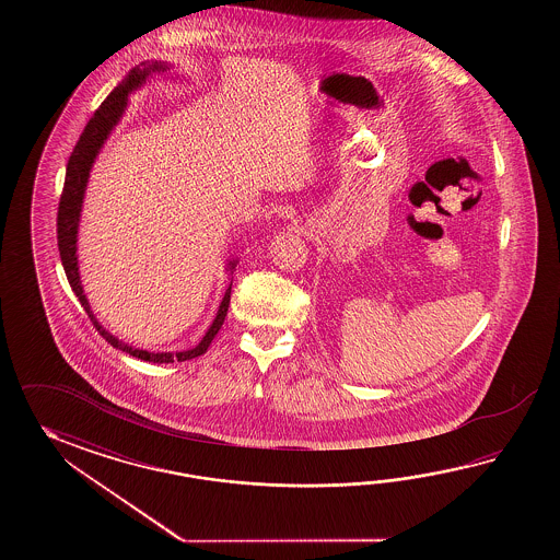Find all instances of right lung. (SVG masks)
Returning a JSON list of instances; mask_svg holds the SVG:
<instances>
[{
  "label": "right lung",
  "instance_id": "right-lung-1",
  "mask_svg": "<svg viewBox=\"0 0 560 560\" xmlns=\"http://www.w3.org/2000/svg\"><path fill=\"white\" fill-rule=\"evenodd\" d=\"M167 70L166 63H142V68H133L130 75L121 82V84L107 95L106 100L102 102V106L95 109L94 116L88 121L80 140L73 148L72 155L68 160V167H66V182H63V190H61L60 208H58V248H60L61 264L63 270L68 276V282L72 285L73 294L80 300V304L84 306L90 320L94 322L95 330L102 334L107 340V345L118 348L128 352L130 357L140 358L145 362H154V364H170L174 360L184 362L190 358L202 357L203 352L208 350V346L212 345L215 334L222 328L224 318H226L228 306H230V292H232V282L228 285L226 294L222 298V304L218 308L212 326L208 328V332L202 338V342L191 348V350H184V352H148V350H140V348H131V346L119 342L116 336L107 332L102 328V324L95 320L94 312L90 310L88 298L84 294V288L80 282V272H78V256H75V242H78V226H80V212H82V203H84L85 186H88V178H90V170L94 164L95 155L100 154L102 145L107 140V136L114 130V126L118 124L124 109L128 106V94L131 90L140 88L145 82V78L152 72H164ZM236 266V262H230V270Z\"/></svg>",
  "mask_w": 560,
  "mask_h": 560
}]
</instances>
